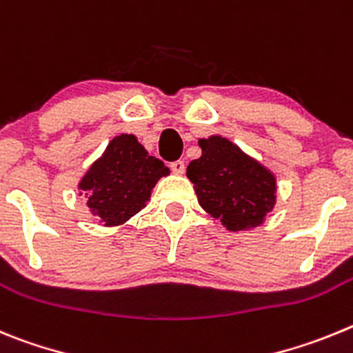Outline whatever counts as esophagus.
Wrapping results in <instances>:
<instances>
[{"instance_id": "obj_1", "label": "esophagus", "mask_w": 353, "mask_h": 353, "mask_svg": "<svg viewBox=\"0 0 353 353\" xmlns=\"http://www.w3.org/2000/svg\"><path fill=\"white\" fill-rule=\"evenodd\" d=\"M184 169H186V165H184L183 160H176L170 163V170H172L174 174H183Z\"/></svg>"}]
</instances>
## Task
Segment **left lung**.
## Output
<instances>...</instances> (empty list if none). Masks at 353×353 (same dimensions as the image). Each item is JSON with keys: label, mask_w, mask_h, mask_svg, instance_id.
<instances>
[{"label": "left lung", "mask_w": 353, "mask_h": 353, "mask_svg": "<svg viewBox=\"0 0 353 353\" xmlns=\"http://www.w3.org/2000/svg\"><path fill=\"white\" fill-rule=\"evenodd\" d=\"M202 157L188 165L204 211L228 230L259 227L274 208L276 179L263 165L223 137L200 139Z\"/></svg>", "instance_id": "obj_1"}]
</instances>
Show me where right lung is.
<instances>
[{"instance_id":"right-lung-1","label":"right lung","mask_w":353,"mask_h":353,"mask_svg":"<svg viewBox=\"0 0 353 353\" xmlns=\"http://www.w3.org/2000/svg\"><path fill=\"white\" fill-rule=\"evenodd\" d=\"M169 169L149 157L135 135H119L105 153L91 165L79 188L85 192L90 212L105 225L125 223L137 214L151 196V190Z\"/></svg>"}]
</instances>
